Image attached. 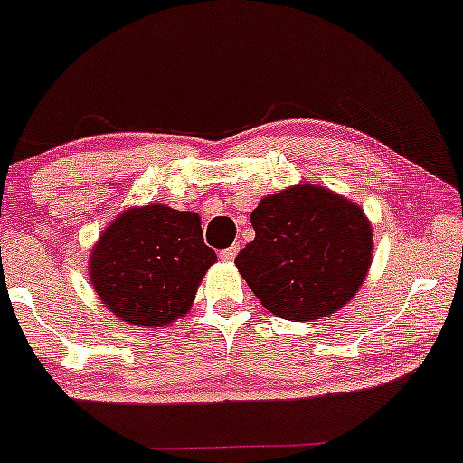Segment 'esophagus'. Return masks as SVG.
I'll use <instances>...</instances> for the list:
<instances>
[{
    "label": "esophagus",
    "instance_id": "esophagus-1",
    "mask_svg": "<svg viewBox=\"0 0 463 463\" xmlns=\"http://www.w3.org/2000/svg\"><path fill=\"white\" fill-rule=\"evenodd\" d=\"M237 252H239V246H231V248L222 250V252H220V259H222V260H226V263H231V260H235Z\"/></svg>",
    "mask_w": 463,
    "mask_h": 463
}]
</instances>
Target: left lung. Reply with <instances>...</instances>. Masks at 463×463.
Listing matches in <instances>:
<instances>
[{
    "label": "left lung",
    "instance_id": "1",
    "mask_svg": "<svg viewBox=\"0 0 463 463\" xmlns=\"http://www.w3.org/2000/svg\"><path fill=\"white\" fill-rule=\"evenodd\" d=\"M254 241L235 265L269 313L315 321L352 302L373 260V228L360 204L321 185H291L260 198Z\"/></svg>",
    "mask_w": 463,
    "mask_h": 463
}]
</instances>
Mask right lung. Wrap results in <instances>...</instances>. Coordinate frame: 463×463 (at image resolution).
<instances>
[{"mask_svg": "<svg viewBox=\"0 0 463 463\" xmlns=\"http://www.w3.org/2000/svg\"><path fill=\"white\" fill-rule=\"evenodd\" d=\"M215 260L198 213L153 203L109 222L92 246L88 271L92 288L118 319L159 330L192 310Z\"/></svg>", "mask_w": 463, "mask_h": 463, "instance_id": "right-lung-1", "label": "right lung"}]
</instances>
